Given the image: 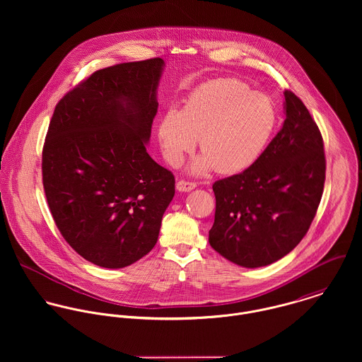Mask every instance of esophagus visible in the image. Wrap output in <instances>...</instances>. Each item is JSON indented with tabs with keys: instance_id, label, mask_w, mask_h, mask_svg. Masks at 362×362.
I'll use <instances>...</instances> for the list:
<instances>
[{
	"instance_id": "1",
	"label": "esophagus",
	"mask_w": 362,
	"mask_h": 362,
	"mask_svg": "<svg viewBox=\"0 0 362 362\" xmlns=\"http://www.w3.org/2000/svg\"><path fill=\"white\" fill-rule=\"evenodd\" d=\"M195 187H197L195 182H189V181H184V180H180L175 185L177 191H180V192H189V191L195 189Z\"/></svg>"
}]
</instances>
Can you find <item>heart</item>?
I'll use <instances>...</instances> for the list:
<instances>
[{"mask_svg": "<svg viewBox=\"0 0 362 362\" xmlns=\"http://www.w3.org/2000/svg\"><path fill=\"white\" fill-rule=\"evenodd\" d=\"M277 124L269 96L234 79H217L194 90L184 108H168L157 135L164 158L178 167L199 138L198 156L189 170L205 174L217 168L235 174L251 167L266 149Z\"/></svg>", "mask_w": 362, "mask_h": 362, "instance_id": "obj_1", "label": "heart"}]
</instances>
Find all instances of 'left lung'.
Wrapping results in <instances>:
<instances>
[{"label":"left lung","mask_w":362,"mask_h":362,"mask_svg":"<svg viewBox=\"0 0 362 362\" xmlns=\"http://www.w3.org/2000/svg\"><path fill=\"white\" fill-rule=\"evenodd\" d=\"M286 119L258 160L213 184L211 248L243 267L267 266L304 238L319 206L326 161L308 108L284 92Z\"/></svg>","instance_id":"obj_1"}]
</instances>
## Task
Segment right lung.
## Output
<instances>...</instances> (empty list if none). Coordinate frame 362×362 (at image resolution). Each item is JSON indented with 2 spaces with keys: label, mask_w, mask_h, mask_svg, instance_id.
Here are the masks:
<instances>
[{
  "label": "right lung",
  "mask_w": 362,
  "mask_h": 362,
  "mask_svg": "<svg viewBox=\"0 0 362 362\" xmlns=\"http://www.w3.org/2000/svg\"><path fill=\"white\" fill-rule=\"evenodd\" d=\"M161 58L99 69L55 105L43 148L52 218L82 258L121 269L149 254L175 194L146 152Z\"/></svg>",
  "instance_id": "obj_1"
}]
</instances>
